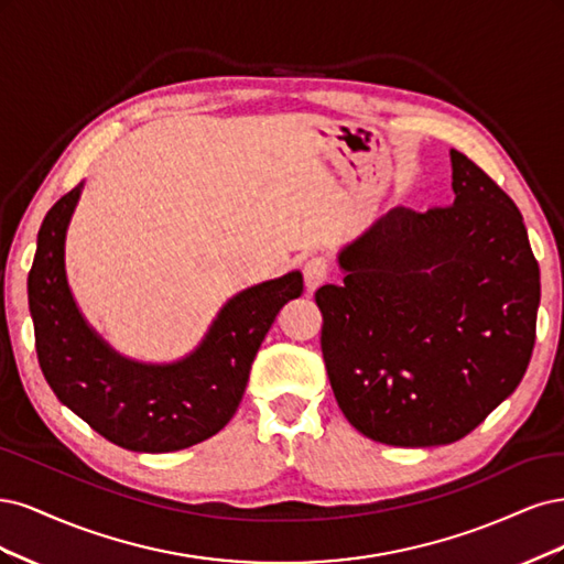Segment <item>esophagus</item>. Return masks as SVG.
Segmentation results:
<instances>
[{"label": "esophagus", "instance_id": "34e87169", "mask_svg": "<svg viewBox=\"0 0 564 564\" xmlns=\"http://www.w3.org/2000/svg\"><path fill=\"white\" fill-rule=\"evenodd\" d=\"M328 262H325L323 258H312L306 260L304 264V285H306V293H314V290H318L325 279H328Z\"/></svg>", "mask_w": 564, "mask_h": 564}]
</instances>
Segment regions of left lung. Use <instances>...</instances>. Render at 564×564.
Segmentation results:
<instances>
[{
  "label": "left lung",
  "mask_w": 564,
  "mask_h": 564,
  "mask_svg": "<svg viewBox=\"0 0 564 564\" xmlns=\"http://www.w3.org/2000/svg\"><path fill=\"white\" fill-rule=\"evenodd\" d=\"M454 202L381 215L316 290L337 405L395 447L449 445L511 395L530 366L541 300L522 215L492 177L449 150Z\"/></svg>",
  "instance_id": "1"
}]
</instances>
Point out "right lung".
Instances as JSON below:
<instances>
[{
	"instance_id": "add662e5",
	"label": "right lung",
	"mask_w": 564,
	"mask_h": 564,
	"mask_svg": "<svg viewBox=\"0 0 564 564\" xmlns=\"http://www.w3.org/2000/svg\"><path fill=\"white\" fill-rule=\"evenodd\" d=\"M82 189L84 183L46 213L28 276L34 344L48 387L119 447L159 454L202 443L239 408L271 323L285 302L302 295V274L295 269L236 293L185 358H129L90 328L67 283L65 239Z\"/></svg>"
}]
</instances>
